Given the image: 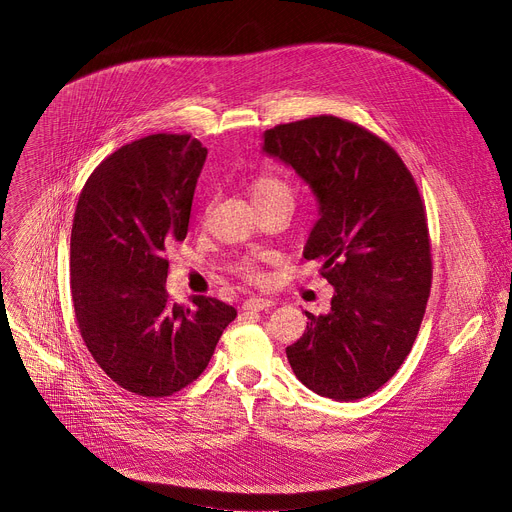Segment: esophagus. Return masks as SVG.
Here are the masks:
<instances>
[{
  "label": "esophagus",
  "mask_w": 512,
  "mask_h": 512,
  "mask_svg": "<svg viewBox=\"0 0 512 512\" xmlns=\"http://www.w3.org/2000/svg\"><path fill=\"white\" fill-rule=\"evenodd\" d=\"M274 306V300H267V298H261V296H251L245 300L243 309L249 311V313H259V311H265V309H271Z\"/></svg>",
  "instance_id": "obj_1"
}]
</instances>
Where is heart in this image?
I'll return each instance as SVG.
<instances>
[{"instance_id":"b5f03b06","label":"heart","mask_w":512,"mask_h":512,"mask_svg":"<svg viewBox=\"0 0 512 512\" xmlns=\"http://www.w3.org/2000/svg\"><path fill=\"white\" fill-rule=\"evenodd\" d=\"M249 189H251V195H253L257 206H261V203H274V201H288V203L294 201L292 185L282 175H276V173H261V175H257L251 181ZM241 271L249 280H257L259 278L257 269H255V265L251 261L241 263Z\"/></svg>"}]
</instances>
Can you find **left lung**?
Here are the masks:
<instances>
[{
	"instance_id": "8db88e82",
	"label": "left lung",
	"mask_w": 512,
	"mask_h": 512,
	"mask_svg": "<svg viewBox=\"0 0 512 512\" xmlns=\"http://www.w3.org/2000/svg\"><path fill=\"white\" fill-rule=\"evenodd\" d=\"M263 152L292 166L319 201L304 259L335 288L288 362L302 385L335 401L383 387L410 354L432 284L424 201L399 154L333 115L276 125Z\"/></svg>"
}]
</instances>
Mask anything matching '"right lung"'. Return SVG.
Instances as JSON below:
<instances>
[{"label": "right lung", "instance_id": "1", "mask_svg": "<svg viewBox=\"0 0 512 512\" xmlns=\"http://www.w3.org/2000/svg\"><path fill=\"white\" fill-rule=\"evenodd\" d=\"M208 150L191 135L156 133L102 160L72 226V302L84 344L125 391L168 397L206 370L236 309L193 296L168 300L166 247L185 241Z\"/></svg>", "mask_w": 512, "mask_h": 512}]
</instances>
